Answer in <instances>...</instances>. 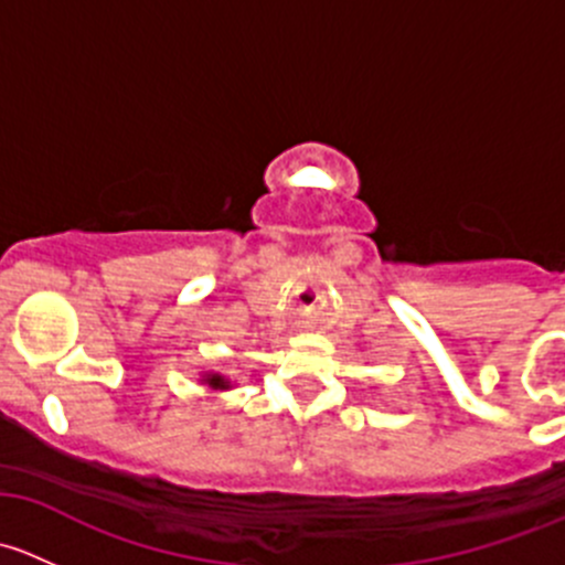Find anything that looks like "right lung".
<instances>
[{"mask_svg": "<svg viewBox=\"0 0 565 565\" xmlns=\"http://www.w3.org/2000/svg\"><path fill=\"white\" fill-rule=\"evenodd\" d=\"M207 383L213 385V388H224V385H226V383H224V377H218V374H213V377H210Z\"/></svg>", "mask_w": 565, "mask_h": 565, "instance_id": "obj_1", "label": "right lung"}]
</instances>
